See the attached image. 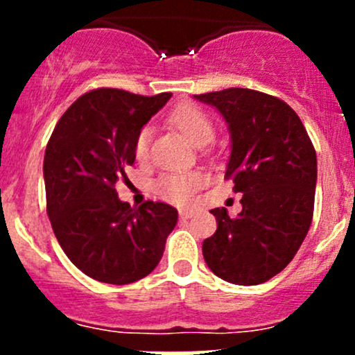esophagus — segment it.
I'll list each match as a JSON object with an SVG mask.
<instances>
[{
	"instance_id": "1",
	"label": "esophagus",
	"mask_w": 355,
	"mask_h": 355,
	"mask_svg": "<svg viewBox=\"0 0 355 355\" xmlns=\"http://www.w3.org/2000/svg\"><path fill=\"white\" fill-rule=\"evenodd\" d=\"M178 214H180L182 220H189V218L194 216V211H192V209H180V213H178Z\"/></svg>"
}]
</instances>
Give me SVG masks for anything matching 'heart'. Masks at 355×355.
Returning a JSON list of instances; mask_svg holds the SVG:
<instances>
[{
    "label": "heart",
    "mask_w": 355,
    "mask_h": 355,
    "mask_svg": "<svg viewBox=\"0 0 355 355\" xmlns=\"http://www.w3.org/2000/svg\"><path fill=\"white\" fill-rule=\"evenodd\" d=\"M168 121L175 128L185 135L192 144H206L213 139L214 128L209 116L199 106L184 103L175 106L168 114ZM153 128L149 125L142 127L137 132L134 141V156L137 161H146L149 157V146H151ZM204 175L199 171H185V173H166L156 178L153 184V191L161 199L173 204H185L192 199L194 192L202 185Z\"/></svg>",
    "instance_id": "obj_1"
}]
</instances>
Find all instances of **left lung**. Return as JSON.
<instances>
[{"label":"left lung","mask_w":355,"mask_h":355,"mask_svg":"<svg viewBox=\"0 0 355 355\" xmlns=\"http://www.w3.org/2000/svg\"><path fill=\"white\" fill-rule=\"evenodd\" d=\"M228 123L227 180L241 192L242 211L211 209L218 228L202 242L204 261L235 285L264 284L293 259L314 213L316 151L300 118L285 101L252 89L196 94Z\"/></svg>","instance_id":"obj_1"}]
</instances>
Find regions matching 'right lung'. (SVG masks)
<instances>
[{"label":"right lung","instance_id":"obj_1","mask_svg":"<svg viewBox=\"0 0 355 355\" xmlns=\"http://www.w3.org/2000/svg\"><path fill=\"white\" fill-rule=\"evenodd\" d=\"M170 92L132 94L101 87L77 99L56 123L44 155L46 207L68 259L103 284L148 277L178 220L175 207L121 202L118 180L135 161L134 141Z\"/></svg>","mask_w":355,"mask_h":355}]
</instances>
